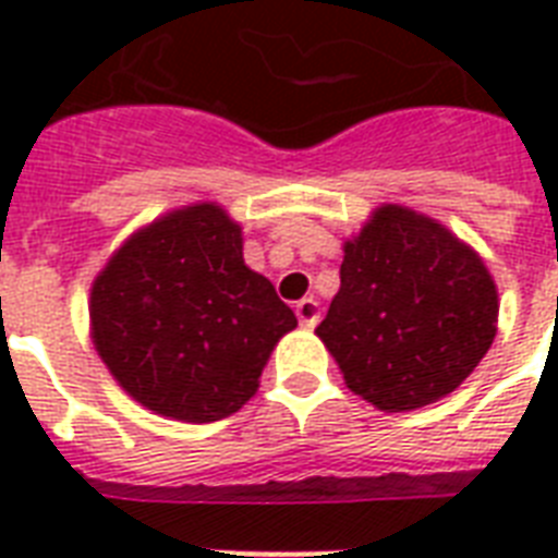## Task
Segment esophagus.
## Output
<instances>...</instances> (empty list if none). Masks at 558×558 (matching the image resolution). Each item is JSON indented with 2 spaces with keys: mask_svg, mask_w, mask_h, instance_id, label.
Segmentation results:
<instances>
[{
  "mask_svg": "<svg viewBox=\"0 0 558 558\" xmlns=\"http://www.w3.org/2000/svg\"><path fill=\"white\" fill-rule=\"evenodd\" d=\"M295 315L298 322H301V327H315V324L322 322V306H318V301H313V298H304V301H298L295 304Z\"/></svg>",
  "mask_w": 558,
  "mask_h": 558,
  "instance_id": "34e87169",
  "label": "esophagus"
}]
</instances>
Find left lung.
Here are the masks:
<instances>
[{
  "instance_id": "obj_1",
  "label": "left lung",
  "mask_w": 558,
  "mask_h": 558,
  "mask_svg": "<svg viewBox=\"0 0 558 558\" xmlns=\"http://www.w3.org/2000/svg\"><path fill=\"white\" fill-rule=\"evenodd\" d=\"M339 278L315 332L348 388L381 411L437 402L493 344L498 292L484 260L423 214L376 210L344 245Z\"/></svg>"
}]
</instances>
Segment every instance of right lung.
I'll return each instance as SVG.
<instances>
[{
  "label": "right lung",
  "mask_w": 558,
  "mask_h": 558,
  "mask_svg": "<svg viewBox=\"0 0 558 558\" xmlns=\"http://www.w3.org/2000/svg\"><path fill=\"white\" fill-rule=\"evenodd\" d=\"M89 310L121 388L185 423H214L252 399L271 348L298 324L245 266L240 226L217 205L138 231L98 275Z\"/></svg>",
  "instance_id": "add662e5"
}]
</instances>
